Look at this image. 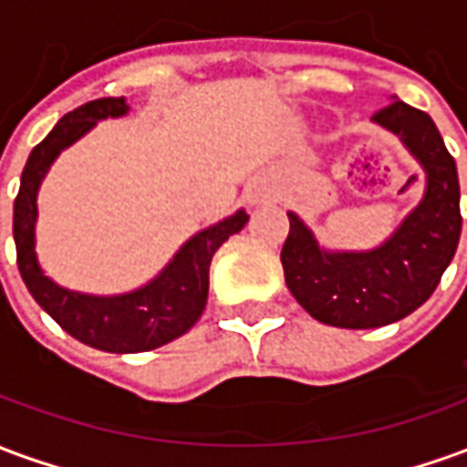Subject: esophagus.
I'll return each instance as SVG.
<instances>
[{
  "label": "esophagus",
  "mask_w": 467,
  "mask_h": 467,
  "mask_svg": "<svg viewBox=\"0 0 467 467\" xmlns=\"http://www.w3.org/2000/svg\"><path fill=\"white\" fill-rule=\"evenodd\" d=\"M267 197H270V192H267V187H263V184H254V187H250V190H247V202L250 204L265 202Z\"/></svg>",
  "instance_id": "34e87169"
}]
</instances>
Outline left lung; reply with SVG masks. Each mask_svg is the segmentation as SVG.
<instances>
[{
  "label": "left lung",
  "mask_w": 467,
  "mask_h": 467,
  "mask_svg": "<svg viewBox=\"0 0 467 467\" xmlns=\"http://www.w3.org/2000/svg\"><path fill=\"white\" fill-rule=\"evenodd\" d=\"M372 122L395 134L422 167L420 202L372 250H327L297 214L287 213L290 233L280 253L295 300L315 320L348 330L398 323L418 310L451 265L462 227L455 160L431 117L392 99Z\"/></svg>",
  "instance_id": "8db88e82"
}]
</instances>
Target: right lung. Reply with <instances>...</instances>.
Returning a JSON list of instances; mask_svg holds the SVG:
<instances>
[{
	"instance_id": "1",
	"label": "right lung",
	"mask_w": 467,
	"mask_h": 467,
	"mask_svg": "<svg viewBox=\"0 0 467 467\" xmlns=\"http://www.w3.org/2000/svg\"><path fill=\"white\" fill-rule=\"evenodd\" d=\"M130 105L124 97H105L77 107L55 124V130L36 144L22 172L19 194L15 200V244L19 275L36 305L65 333L79 343L105 352H147L172 343L192 327L210 290L213 254L230 234L240 233L250 220L237 210L220 223L192 234L172 254L160 275L150 283L122 295L77 293L47 277L36 257V194L59 152L82 140L97 122L107 117H124Z\"/></svg>"
}]
</instances>
